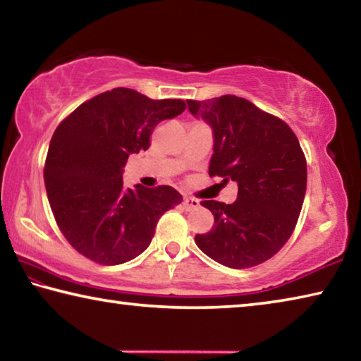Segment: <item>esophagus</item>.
<instances>
[{
  "label": "esophagus",
  "mask_w": 361,
  "mask_h": 361,
  "mask_svg": "<svg viewBox=\"0 0 361 361\" xmlns=\"http://www.w3.org/2000/svg\"><path fill=\"white\" fill-rule=\"evenodd\" d=\"M200 204H199V200L197 199H194V197H188V195H185V197H183V209L185 210H194V209H197Z\"/></svg>",
  "instance_id": "esophagus-1"
}]
</instances>
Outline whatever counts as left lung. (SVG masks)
<instances>
[{
	"label": "left lung",
	"mask_w": 361,
	"mask_h": 361,
	"mask_svg": "<svg viewBox=\"0 0 361 361\" xmlns=\"http://www.w3.org/2000/svg\"><path fill=\"white\" fill-rule=\"evenodd\" d=\"M188 109L213 130L209 175L239 186L234 204L200 202L215 224L195 243L223 266H258L285 245L302 209L307 166L295 132L235 95L188 100Z\"/></svg>",
	"instance_id": "obj_1"
}]
</instances>
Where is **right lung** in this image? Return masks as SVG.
Returning <instances> with one entry per match:
<instances>
[{
	"mask_svg": "<svg viewBox=\"0 0 361 361\" xmlns=\"http://www.w3.org/2000/svg\"><path fill=\"white\" fill-rule=\"evenodd\" d=\"M186 109L176 99L152 100L116 87L79 105L49 145L47 199L70 245L99 264L116 266L149 247L156 224L183 197L172 186L126 189L122 169L149 148L159 122Z\"/></svg>",
	"mask_w": 361,
	"mask_h": 361,
	"instance_id": "1",
	"label": "right lung"
}]
</instances>
